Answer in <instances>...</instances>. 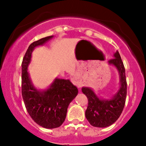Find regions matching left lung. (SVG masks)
Returning <instances> with one entry per match:
<instances>
[{
  "label": "left lung",
  "mask_w": 146,
  "mask_h": 146,
  "mask_svg": "<svg viewBox=\"0 0 146 146\" xmlns=\"http://www.w3.org/2000/svg\"><path fill=\"white\" fill-rule=\"evenodd\" d=\"M114 58L109 64L117 68L120 77V88L110 100L100 99L91 88L83 87L82 93L88 100V105L85 111V117L92 126L104 128L114 123L120 117L126 102L127 93L125 68L119 51L114 54Z\"/></svg>",
  "instance_id": "obj_1"
}]
</instances>
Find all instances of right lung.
<instances>
[{"label": "right lung", "instance_id": "add662e5", "mask_svg": "<svg viewBox=\"0 0 146 146\" xmlns=\"http://www.w3.org/2000/svg\"><path fill=\"white\" fill-rule=\"evenodd\" d=\"M52 37L46 36L31 44L22 63V95L25 105L32 119L46 129H55L64 123L69 104L78 92L70 80L64 79L56 78L48 89L42 91L32 85L27 72L32 51Z\"/></svg>", "mask_w": 146, "mask_h": 146}]
</instances>
